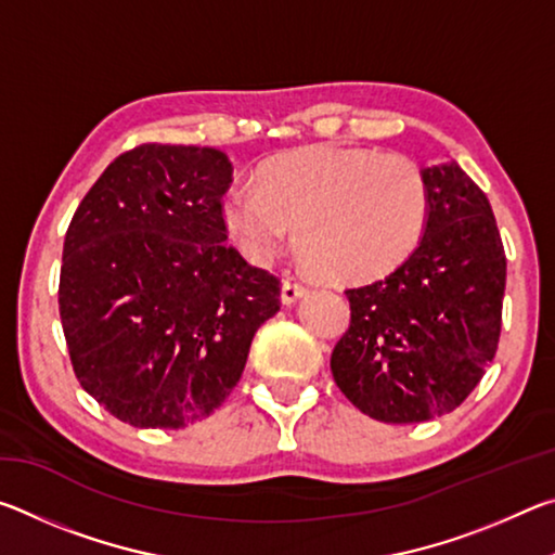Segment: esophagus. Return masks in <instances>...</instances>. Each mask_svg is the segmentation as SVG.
I'll use <instances>...</instances> for the list:
<instances>
[{"instance_id":"obj_1","label":"esophagus","mask_w":555,"mask_h":555,"mask_svg":"<svg viewBox=\"0 0 555 555\" xmlns=\"http://www.w3.org/2000/svg\"><path fill=\"white\" fill-rule=\"evenodd\" d=\"M304 294H308V286L298 279H286L284 286H281V300H284V304H294V300H298Z\"/></svg>"}]
</instances>
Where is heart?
<instances>
[{
	"mask_svg": "<svg viewBox=\"0 0 555 555\" xmlns=\"http://www.w3.org/2000/svg\"><path fill=\"white\" fill-rule=\"evenodd\" d=\"M261 188L237 183L222 218L251 259L269 261L294 234L308 267L337 281L389 274L424 237L430 193L416 164L364 146H306L274 158Z\"/></svg>",
	"mask_w": 555,
	"mask_h": 555,
	"instance_id": "obj_1",
	"label": "heart"
}]
</instances>
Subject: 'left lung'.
Returning a JSON list of instances; mask_svg holds the SVG:
<instances>
[{"label":"left lung","mask_w":555,"mask_h":555,"mask_svg":"<svg viewBox=\"0 0 555 555\" xmlns=\"http://www.w3.org/2000/svg\"><path fill=\"white\" fill-rule=\"evenodd\" d=\"M424 178V237L389 276L345 291L350 325L331 357L340 391L384 424L455 411L500 345L506 257L490 201L455 162Z\"/></svg>","instance_id":"8db88e82"}]
</instances>
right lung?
Returning a JSON list of instances; mask_svg holds the SVG:
<instances>
[{"instance_id":"right-lung-1","label":"right lung","mask_w":555,"mask_h":555,"mask_svg":"<svg viewBox=\"0 0 555 555\" xmlns=\"http://www.w3.org/2000/svg\"><path fill=\"white\" fill-rule=\"evenodd\" d=\"M228 154L142 144L75 210L59 284L80 387L134 428H183L237 387L281 281L228 242Z\"/></svg>"}]
</instances>
